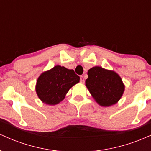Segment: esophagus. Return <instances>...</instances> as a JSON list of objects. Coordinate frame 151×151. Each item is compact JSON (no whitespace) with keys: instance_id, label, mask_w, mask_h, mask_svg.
I'll return each instance as SVG.
<instances>
[{"instance_id":"1","label":"esophagus","mask_w":151,"mask_h":151,"mask_svg":"<svg viewBox=\"0 0 151 151\" xmlns=\"http://www.w3.org/2000/svg\"><path fill=\"white\" fill-rule=\"evenodd\" d=\"M80 81H81V83L84 82V78L83 76H80Z\"/></svg>"}]
</instances>
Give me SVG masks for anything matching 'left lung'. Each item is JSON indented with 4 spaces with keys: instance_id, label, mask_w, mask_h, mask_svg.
Returning <instances> with one entry per match:
<instances>
[{
    "instance_id": "obj_1",
    "label": "left lung",
    "mask_w": 151,
    "mask_h": 151,
    "mask_svg": "<svg viewBox=\"0 0 151 151\" xmlns=\"http://www.w3.org/2000/svg\"><path fill=\"white\" fill-rule=\"evenodd\" d=\"M87 74L86 86L99 104L109 106L117 103L125 89L119 74L101 67H92Z\"/></svg>"
}]
</instances>
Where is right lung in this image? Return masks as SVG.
I'll list each match as a JSON object with an SVG mask.
<instances>
[{
	"label": "right lung",
	"instance_id": "obj_1",
	"mask_svg": "<svg viewBox=\"0 0 151 151\" xmlns=\"http://www.w3.org/2000/svg\"><path fill=\"white\" fill-rule=\"evenodd\" d=\"M73 70L57 65L43 73L37 79L36 92L44 103L55 105L64 99L69 89L79 81Z\"/></svg>",
	"mask_w": 151,
	"mask_h": 151
}]
</instances>
